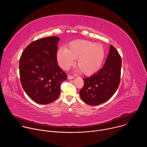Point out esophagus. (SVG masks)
<instances>
[{"mask_svg": "<svg viewBox=\"0 0 147 147\" xmlns=\"http://www.w3.org/2000/svg\"><path fill=\"white\" fill-rule=\"evenodd\" d=\"M73 78H74V77H73V76H71L70 75H68L67 76V79L68 80H72Z\"/></svg>", "mask_w": 147, "mask_h": 147, "instance_id": "1", "label": "esophagus"}]
</instances>
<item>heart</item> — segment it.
<instances>
[{"label":"heart","mask_w":147,"mask_h":147,"mask_svg":"<svg viewBox=\"0 0 147 147\" xmlns=\"http://www.w3.org/2000/svg\"><path fill=\"white\" fill-rule=\"evenodd\" d=\"M105 56V52L101 44L84 39L73 40L68 44L67 49L60 47L56 52L58 64L62 69H69L77 58L80 71L86 76H91L99 70Z\"/></svg>","instance_id":"b5f03b06"}]
</instances>
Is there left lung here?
I'll return each mask as SVG.
<instances>
[{
	"instance_id": "1",
	"label": "left lung",
	"mask_w": 147,
	"mask_h": 147,
	"mask_svg": "<svg viewBox=\"0 0 147 147\" xmlns=\"http://www.w3.org/2000/svg\"><path fill=\"white\" fill-rule=\"evenodd\" d=\"M121 67V57L115 48L111 45L103 67L91 77L83 78L84 85L80 91L81 99L92 106L108 100L119 86Z\"/></svg>"
}]
</instances>
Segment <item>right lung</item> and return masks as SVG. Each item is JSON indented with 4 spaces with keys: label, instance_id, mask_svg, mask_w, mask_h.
<instances>
[{
    "label": "right lung",
    "instance_id": "add662e5",
    "mask_svg": "<svg viewBox=\"0 0 147 147\" xmlns=\"http://www.w3.org/2000/svg\"><path fill=\"white\" fill-rule=\"evenodd\" d=\"M59 40L52 36L33 41L20 59L21 83L26 93L36 103L46 105L56 100L61 82L67 78L57 62Z\"/></svg>",
    "mask_w": 147,
    "mask_h": 147
}]
</instances>
